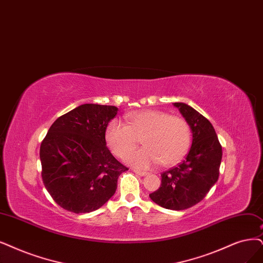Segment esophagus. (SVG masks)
Returning <instances> with one entry per match:
<instances>
[{
    "label": "esophagus",
    "mask_w": 263,
    "mask_h": 263,
    "mask_svg": "<svg viewBox=\"0 0 263 263\" xmlns=\"http://www.w3.org/2000/svg\"><path fill=\"white\" fill-rule=\"evenodd\" d=\"M133 171L137 174H139V176H141V177H144V176H146V174H147L146 171H141V170H137V169H134Z\"/></svg>",
    "instance_id": "1"
}]
</instances>
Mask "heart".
I'll return each instance as SVG.
<instances>
[{
    "label": "heart",
    "instance_id": "heart-1",
    "mask_svg": "<svg viewBox=\"0 0 263 263\" xmlns=\"http://www.w3.org/2000/svg\"><path fill=\"white\" fill-rule=\"evenodd\" d=\"M125 122L111 120L106 128V141L112 153L124 157L142 140L145 146L129 154L125 160L139 168L160 163L168 167L179 162L192 142L190 123L181 116H170L161 110L134 111Z\"/></svg>",
    "mask_w": 263,
    "mask_h": 263
}]
</instances>
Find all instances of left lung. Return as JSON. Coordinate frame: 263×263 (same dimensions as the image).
<instances>
[{
	"instance_id": "left-lung-1",
	"label": "left lung",
	"mask_w": 263,
	"mask_h": 263,
	"mask_svg": "<svg viewBox=\"0 0 263 263\" xmlns=\"http://www.w3.org/2000/svg\"><path fill=\"white\" fill-rule=\"evenodd\" d=\"M173 105L190 123L192 146L180 164L161 173L160 187L149 194V197L166 209L184 210L205 198L218 181L222 146L207 118L184 103Z\"/></svg>"
}]
</instances>
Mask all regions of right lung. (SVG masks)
I'll list each match as a JSON object with an SVG mask.
<instances>
[{"instance_id": "add662e5", "label": "right lung", "mask_w": 263, "mask_h": 263, "mask_svg": "<svg viewBox=\"0 0 263 263\" xmlns=\"http://www.w3.org/2000/svg\"><path fill=\"white\" fill-rule=\"evenodd\" d=\"M118 108L83 104L51 125L40 147L42 180L58 206L73 213L101 208L128 170L106 146L105 133Z\"/></svg>"}]
</instances>
